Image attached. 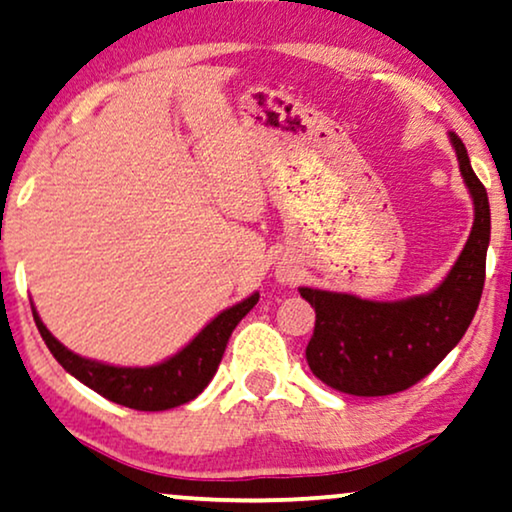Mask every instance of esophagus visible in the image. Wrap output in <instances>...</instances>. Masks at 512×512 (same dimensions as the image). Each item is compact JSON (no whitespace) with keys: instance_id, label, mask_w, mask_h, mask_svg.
<instances>
[{"instance_id":"esophagus-1","label":"esophagus","mask_w":512,"mask_h":512,"mask_svg":"<svg viewBox=\"0 0 512 512\" xmlns=\"http://www.w3.org/2000/svg\"><path fill=\"white\" fill-rule=\"evenodd\" d=\"M289 280V275H282V282H287Z\"/></svg>"}]
</instances>
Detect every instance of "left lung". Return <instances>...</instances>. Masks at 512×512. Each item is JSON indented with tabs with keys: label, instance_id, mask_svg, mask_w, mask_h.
Wrapping results in <instances>:
<instances>
[{
	"label": "left lung",
	"instance_id": "left-lung-1",
	"mask_svg": "<svg viewBox=\"0 0 512 512\" xmlns=\"http://www.w3.org/2000/svg\"><path fill=\"white\" fill-rule=\"evenodd\" d=\"M449 138L473 197L475 221L440 287L402 301H364L353 294L298 289L315 308V331L305 360L329 388L357 397L402 393L426 378L473 322L487 265L489 197L470 167L466 145L456 134Z\"/></svg>",
	"mask_w": 512,
	"mask_h": 512
}]
</instances>
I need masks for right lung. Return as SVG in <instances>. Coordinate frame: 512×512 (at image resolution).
I'll return each mask as SVG.
<instances>
[{"label": "right lung", "mask_w": 512, "mask_h": 512, "mask_svg": "<svg viewBox=\"0 0 512 512\" xmlns=\"http://www.w3.org/2000/svg\"><path fill=\"white\" fill-rule=\"evenodd\" d=\"M256 303L258 294H251L242 303L223 310L183 350H178L169 360L152 364V367H115V364L86 360V357L75 355L72 350L65 348L44 327L35 305H32V317H35L39 334H42L51 355L84 386L108 397L110 402L122 404V407L138 411H164L195 400L209 386L218 364H221L232 329L240 324L242 317Z\"/></svg>", "instance_id": "add662e5"}]
</instances>
